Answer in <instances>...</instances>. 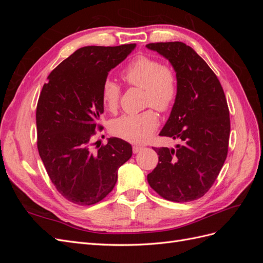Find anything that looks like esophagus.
I'll use <instances>...</instances> for the list:
<instances>
[{
    "mask_svg": "<svg viewBox=\"0 0 263 263\" xmlns=\"http://www.w3.org/2000/svg\"><path fill=\"white\" fill-rule=\"evenodd\" d=\"M144 149V147H141V146H134L133 147V151H134V154H138L140 150H142Z\"/></svg>",
    "mask_w": 263,
    "mask_h": 263,
    "instance_id": "obj_1",
    "label": "esophagus"
}]
</instances>
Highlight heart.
Returning a JSON list of instances; mask_svg holds the SVG:
<instances>
[{
    "instance_id": "b5f03b06",
    "label": "heart",
    "mask_w": 263,
    "mask_h": 263,
    "mask_svg": "<svg viewBox=\"0 0 263 263\" xmlns=\"http://www.w3.org/2000/svg\"><path fill=\"white\" fill-rule=\"evenodd\" d=\"M124 81L130 86L144 90V106L154 107L159 112H168L178 97V79L174 71L156 58L139 55L125 68ZM101 97L109 112H117L122 90L115 81L107 79L102 85ZM159 126V117L153 108L138 114L119 117L110 124L115 136L134 144H144L153 136Z\"/></svg>"
}]
</instances>
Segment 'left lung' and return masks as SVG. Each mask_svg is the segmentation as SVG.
Returning <instances> with one entry per match:
<instances>
[{
  "mask_svg": "<svg viewBox=\"0 0 263 263\" xmlns=\"http://www.w3.org/2000/svg\"><path fill=\"white\" fill-rule=\"evenodd\" d=\"M147 48L162 54L177 72L178 97L159 135L181 141L176 149L153 147L159 162L148 183L168 201H195L209 192L227 158L230 119L225 93L208 63L184 43H151Z\"/></svg>",
  "mask_w": 263,
  "mask_h": 263,
  "instance_id": "obj_1",
  "label": "left lung"
}]
</instances>
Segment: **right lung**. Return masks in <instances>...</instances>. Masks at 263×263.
I'll use <instances>...</instances> for the list:
<instances>
[{"label": "right lung", "instance_id": "obj_1", "mask_svg": "<svg viewBox=\"0 0 263 263\" xmlns=\"http://www.w3.org/2000/svg\"><path fill=\"white\" fill-rule=\"evenodd\" d=\"M135 46L82 47L51 71L39 95L38 153L54 187L74 204L93 205L106 197L118 168L132 157L133 148L123 139L109 138L94 151L92 138L103 129L102 85Z\"/></svg>", "mask_w": 263, "mask_h": 263}]
</instances>
